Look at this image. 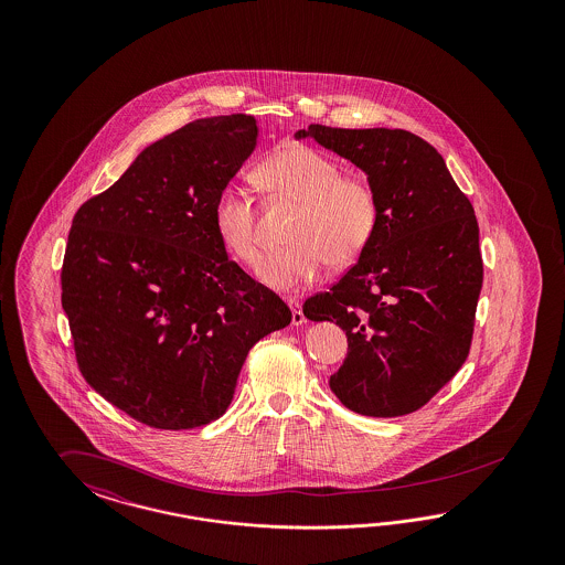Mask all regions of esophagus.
<instances>
[{
    "mask_svg": "<svg viewBox=\"0 0 565 565\" xmlns=\"http://www.w3.org/2000/svg\"><path fill=\"white\" fill-rule=\"evenodd\" d=\"M288 307L291 310V326H302L305 323V312L302 305L296 298H288Z\"/></svg>",
    "mask_w": 565,
    "mask_h": 565,
    "instance_id": "esophagus-1",
    "label": "esophagus"
}]
</instances>
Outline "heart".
<instances>
[{"mask_svg":"<svg viewBox=\"0 0 565 565\" xmlns=\"http://www.w3.org/2000/svg\"><path fill=\"white\" fill-rule=\"evenodd\" d=\"M258 184L275 199L300 203L284 250L258 263L257 275L274 290L290 291L317 281L327 265L345 267L366 250L379 223L376 190L362 175H345L335 159L302 142L269 154ZM223 248L244 265L260 255L257 209L238 186H225L213 206Z\"/></svg>","mask_w":565,"mask_h":565,"instance_id":"b5f03b06","label":"heart"}]
</instances>
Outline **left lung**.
<instances>
[{
	"instance_id": "obj_1",
	"label": "left lung",
	"mask_w": 565,
	"mask_h": 565,
	"mask_svg": "<svg viewBox=\"0 0 565 565\" xmlns=\"http://www.w3.org/2000/svg\"><path fill=\"white\" fill-rule=\"evenodd\" d=\"M294 137L350 159L379 196L375 236L359 263L302 307L348 338L329 387L364 416L418 411L470 352L482 288L475 209L444 157L408 130L310 124Z\"/></svg>"
}]
</instances>
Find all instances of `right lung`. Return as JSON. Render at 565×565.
<instances>
[{
    "instance_id": "1",
    "label": "right lung",
    "mask_w": 565,
    "mask_h": 565,
    "mask_svg": "<svg viewBox=\"0 0 565 565\" xmlns=\"http://www.w3.org/2000/svg\"><path fill=\"white\" fill-rule=\"evenodd\" d=\"M257 137L246 114L186 124L72 220L62 307L78 369L142 425L217 420L248 350L290 326L288 305L227 258L213 223Z\"/></svg>"
}]
</instances>
